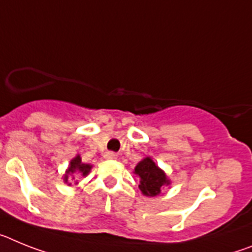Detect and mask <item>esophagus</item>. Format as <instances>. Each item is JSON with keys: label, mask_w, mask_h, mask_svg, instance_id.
Returning <instances> with one entry per match:
<instances>
[{"label": "esophagus", "mask_w": 252, "mask_h": 252, "mask_svg": "<svg viewBox=\"0 0 252 252\" xmlns=\"http://www.w3.org/2000/svg\"><path fill=\"white\" fill-rule=\"evenodd\" d=\"M104 157L106 159H117L118 158V155L115 152H105Z\"/></svg>", "instance_id": "1"}]
</instances>
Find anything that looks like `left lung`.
Wrapping results in <instances>:
<instances>
[{
  "label": "left lung",
  "mask_w": 252,
  "mask_h": 252,
  "mask_svg": "<svg viewBox=\"0 0 252 252\" xmlns=\"http://www.w3.org/2000/svg\"><path fill=\"white\" fill-rule=\"evenodd\" d=\"M134 174L141 179L138 187L146 196L158 195L162 188L170 185V180L165 172L153 162L151 157H146L135 166Z\"/></svg>",
  "instance_id": "left-lung-1"
}]
</instances>
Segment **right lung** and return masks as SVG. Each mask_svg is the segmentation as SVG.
<instances>
[{
	"label": "right lung",
	"mask_w": 252,
	"mask_h": 252,
	"mask_svg": "<svg viewBox=\"0 0 252 252\" xmlns=\"http://www.w3.org/2000/svg\"><path fill=\"white\" fill-rule=\"evenodd\" d=\"M91 168H93V166L89 165V163L82 162V161H81L80 155H77V156L74 157V158L71 159V162H69V166H68V168H67V171H65L64 179H63V180H64V183H67L68 185H71V183H68L69 175L81 174L82 176H87V175H89V172L91 171Z\"/></svg>",
	"instance_id": "obj_1"
}]
</instances>
